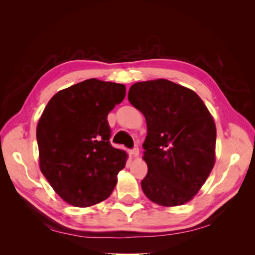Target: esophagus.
I'll list each match as a JSON object with an SVG mask.
<instances>
[{"mask_svg":"<svg viewBox=\"0 0 255 255\" xmlns=\"http://www.w3.org/2000/svg\"><path fill=\"white\" fill-rule=\"evenodd\" d=\"M129 153H130V155H133V156H137L138 154H139V148H138L137 145H135L134 148L129 151Z\"/></svg>","mask_w":255,"mask_h":255,"instance_id":"esophagus-1","label":"esophagus"}]
</instances>
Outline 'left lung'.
<instances>
[{
	"label": "left lung",
	"mask_w": 255,
	"mask_h": 255,
	"mask_svg": "<svg viewBox=\"0 0 255 255\" xmlns=\"http://www.w3.org/2000/svg\"><path fill=\"white\" fill-rule=\"evenodd\" d=\"M128 101L140 111L148 134L142 144L148 173L144 195L163 206L188 202L202 187L215 163L216 127L200 97L167 80L130 86Z\"/></svg>",
	"instance_id": "left-lung-1"
}]
</instances>
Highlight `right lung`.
<instances>
[{"label":"right lung","instance_id":"right-lung-1","mask_svg":"<svg viewBox=\"0 0 255 255\" xmlns=\"http://www.w3.org/2000/svg\"><path fill=\"white\" fill-rule=\"evenodd\" d=\"M126 97L122 84L90 79L58 91L37 126L40 169L66 202L87 207L104 201L128 155L110 138L107 115Z\"/></svg>","mask_w":255,"mask_h":255}]
</instances>
